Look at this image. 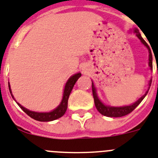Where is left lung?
Segmentation results:
<instances>
[{
  "label": "left lung",
  "mask_w": 158,
  "mask_h": 158,
  "mask_svg": "<svg viewBox=\"0 0 158 158\" xmlns=\"http://www.w3.org/2000/svg\"><path fill=\"white\" fill-rule=\"evenodd\" d=\"M133 32L136 34V37L139 38L140 40V42H142L144 46H146L148 50H149V66L150 67L151 70H153V56H152V53H151V50L149 48V45L147 44V42L143 39V38L141 37L140 34L139 33V30L137 29H134L133 30ZM158 73V72H157ZM151 83H152V79L149 80V89L148 91L145 92L143 96L140 98V99L136 101L134 104H131V105L128 106H123V107H112V106H108L104 104L101 102V100L99 99L98 97L97 93H96V89H95V86H94V83H91V87H92V94H93V97H94V102H95V105L96 109L98 110V112L99 113H101L102 115H104L105 116H108V117H121V116H126L128 114H129L130 112H132L135 108L140 104V102L142 101L144 98L145 97V95H147L148 91L149 90V87L151 86Z\"/></svg>",
  "instance_id": "1"
}]
</instances>
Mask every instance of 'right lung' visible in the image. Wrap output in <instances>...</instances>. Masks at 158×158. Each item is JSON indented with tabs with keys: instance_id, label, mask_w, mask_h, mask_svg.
<instances>
[{
	"instance_id": "right-lung-1",
	"label": "right lung",
	"mask_w": 158,
	"mask_h": 158,
	"mask_svg": "<svg viewBox=\"0 0 158 158\" xmlns=\"http://www.w3.org/2000/svg\"><path fill=\"white\" fill-rule=\"evenodd\" d=\"M80 76H81V73H77V74H75V75L70 77V79L67 80V82L66 83V85H65L64 91H63V99H62L60 104H59V105L55 109L51 111V112H32V111H30V110L27 109V108L22 107L19 103H17V104L19 105L20 108H22L24 112L27 114L28 116H30V117L33 118V119H34V120H38V121H42V122L52 121V120H57V119L62 117V116L65 114L66 111H67L69 95H70L71 91H72L73 87H74V85L75 84L76 81L78 80V79H79ZM9 91H10V93H11L12 97L14 98V96H13V95H12L11 88H10L9 83ZM14 100H15V99H14Z\"/></svg>"
}]
</instances>
